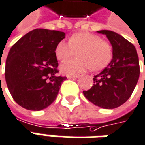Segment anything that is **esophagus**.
<instances>
[{
    "instance_id": "1",
    "label": "esophagus",
    "mask_w": 145,
    "mask_h": 145,
    "mask_svg": "<svg viewBox=\"0 0 145 145\" xmlns=\"http://www.w3.org/2000/svg\"><path fill=\"white\" fill-rule=\"evenodd\" d=\"M67 78H73V79H75L78 78V75H67Z\"/></svg>"
}]
</instances>
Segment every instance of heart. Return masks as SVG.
<instances>
[{"label":"heart","mask_w":145,"mask_h":145,"mask_svg":"<svg viewBox=\"0 0 145 145\" xmlns=\"http://www.w3.org/2000/svg\"><path fill=\"white\" fill-rule=\"evenodd\" d=\"M78 50V58L61 63L60 70L63 74L73 75L92 68L95 71L103 69L111 62L113 55L111 44L89 32L76 33L70 37V41H60L56 47L55 54L59 60H64Z\"/></svg>","instance_id":"heart-1"}]
</instances>
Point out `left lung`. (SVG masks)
<instances>
[{"instance_id": "obj_1", "label": "left lung", "mask_w": 145, "mask_h": 145, "mask_svg": "<svg viewBox=\"0 0 145 145\" xmlns=\"http://www.w3.org/2000/svg\"><path fill=\"white\" fill-rule=\"evenodd\" d=\"M112 46L111 63L93 78V86L83 94L90 102L104 109H114L129 99L140 76L139 59L134 45L111 30H99Z\"/></svg>"}]
</instances>
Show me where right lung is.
<instances>
[{
  "label": "right lung",
  "instance_id": "1",
  "mask_svg": "<svg viewBox=\"0 0 145 145\" xmlns=\"http://www.w3.org/2000/svg\"><path fill=\"white\" fill-rule=\"evenodd\" d=\"M65 37L57 30L35 29L13 45L6 59L5 80L14 101L40 111L55 101L66 77L57 76L56 45Z\"/></svg>",
  "mask_w": 145,
  "mask_h": 145
}]
</instances>
